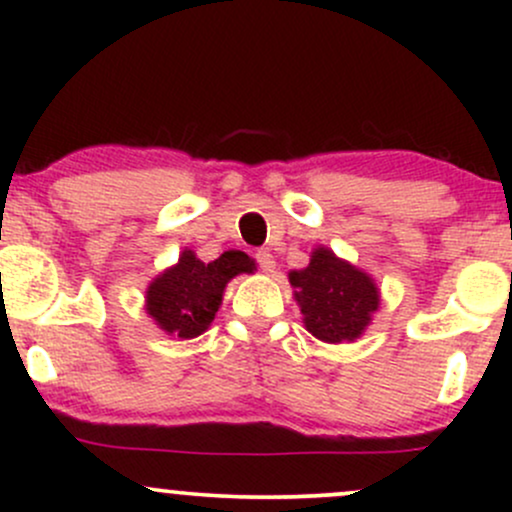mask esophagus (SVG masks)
Listing matches in <instances>:
<instances>
[{"instance_id":"1","label":"esophagus","mask_w":512,"mask_h":512,"mask_svg":"<svg viewBox=\"0 0 512 512\" xmlns=\"http://www.w3.org/2000/svg\"><path fill=\"white\" fill-rule=\"evenodd\" d=\"M257 264H260V267L264 269V272H274V267H276V262H274V255L269 250H257Z\"/></svg>"}]
</instances>
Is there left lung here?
Listing matches in <instances>:
<instances>
[{
    "instance_id": "obj_1",
    "label": "left lung",
    "mask_w": 512,
    "mask_h": 512,
    "mask_svg": "<svg viewBox=\"0 0 512 512\" xmlns=\"http://www.w3.org/2000/svg\"><path fill=\"white\" fill-rule=\"evenodd\" d=\"M289 284L305 330L325 344L356 342L380 308L373 276L325 245L313 248L308 267L291 269Z\"/></svg>"
}]
</instances>
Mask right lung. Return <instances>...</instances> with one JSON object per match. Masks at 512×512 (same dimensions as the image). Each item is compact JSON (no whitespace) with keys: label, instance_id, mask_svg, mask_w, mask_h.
I'll list each match as a JSON object with an SVG mask.
<instances>
[{"label":"right lung","instance_id":"right-lung-1","mask_svg":"<svg viewBox=\"0 0 512 512\" xmlns=\"http://www.w3.org/2000/svg\"><path fill=\"white\" fill-rule=\"evenodd\" d=\"M255 269V260L240 250H228L214 262H202L195 250L185 248L178 262L156 274L146 286L144 310L168 337L195 339L214 322L228 281Z\"/></svg>","mask_w":512,"mask_h":512}]
</instances>
